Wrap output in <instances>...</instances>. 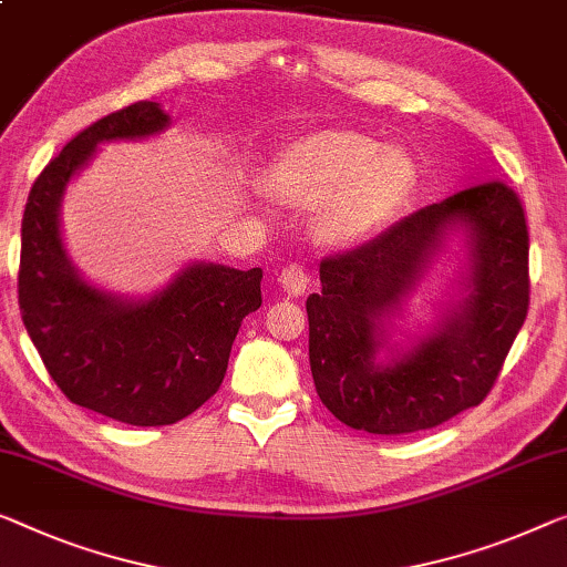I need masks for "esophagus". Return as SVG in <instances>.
<instances>
[{"label": "esophagus", "instance_id": "esophagus-1", "mask_svg": "<svg viewBox=\"0 0 567 567\" xmlns=\"http://www.w3.org/2000/svg\"><path fill=\"white\" fill-rule=\"evenodd\" d=\"M277 282H280L290 295H300L306 292V287L310 285V269L306 265L292 261V265L282 267V272L277 275Z\"/></svg>", "mask_w": 567, "mask_h": 567}]
</instances>
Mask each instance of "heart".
Returning a JSON list of instances; mask_svg holds the SVG:
<instances>
[{
    "label": "heart",
    "mask_w": 567,
    "mask_h": 567,
    "mask_svg": "<svg viewBox=\"0 0 567 567\" xmlns=\"http://www.w3.org/2000/svg\"><path fill=\"white\" fill-rule=\"evenodd\" d=\"M277 193L302 203H328L320 231L351 239L382 221L412 185V163L400 150L349 132L316 134L287 147L272 165Z\"/></svg>",
    "instance_id": "1"
}]
</instances>
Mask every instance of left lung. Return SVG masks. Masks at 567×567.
<instances>
[{"instance_id":"obj_1","label":"left lung","mask_w":567,"mask_h":567,"mask_svg":"<svg viewBox=\"0 0 567 567\" xmlns=\"http://www.w3.org/2000/svg\"><path fill=\"white\" fill-rule=\"evenodd\" d=\"M468 225L472 295L461 317L392 365L373 364L375 320L424 271L447 225ZM312 292L310 371L320 402L353 430L404 435L476 408L494 390L529 310V231L504 181L473 185L320 261Z\"/></svg>"}]
</instances>
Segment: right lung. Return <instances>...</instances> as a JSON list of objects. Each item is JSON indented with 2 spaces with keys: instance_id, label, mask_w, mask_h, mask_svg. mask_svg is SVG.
<instances>
[{
  "instance_id": "right-lung-1",
  "label": "right lung",
  "mask_w": 567,
  "mask_h": 567,
  "mask_svg": "<svg viewBox=\"0 0 567 567\" xmlns=\"http://www.w3.org/2000/svg\"><path fill=\"white\" fill-rule=\"evenodd\" d=\"M155 101L101 116L42 167L22 216V323L68 400L137 427L188 417L218 392L241 320L261 306V269L193 265L147 302L99 292L68 261L58 208L65 183L104 140L155 134Z\"/></svg>"
}]
</instances>
